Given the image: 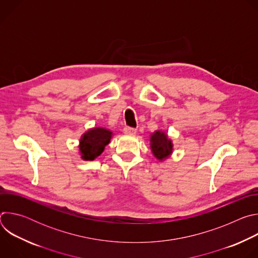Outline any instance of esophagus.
Segmentation results:
<instances>
[{"label":"esophagus","instance_id":"34e87169","mask_svg":"<svg viewBox=\"0 0 258 258\" xmlns=\"http://www.w3.org/2000/svg\"><path fill=\"white\" fill-rule=\"evenodd\" d=\"M123 133L125 135H135L137 133V130L134 128V127H131V126H125L123 128Z\"/></svg>","mask_w":258,"mask_h":258}]
</instances>
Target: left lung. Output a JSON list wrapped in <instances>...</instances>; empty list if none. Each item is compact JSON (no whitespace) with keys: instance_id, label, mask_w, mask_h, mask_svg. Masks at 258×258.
I'll list each match as a JSON object with an SVG mask.
<instances>
[{"instance_id":"left-lung-1","label":"left lung","mask_w":258,"mask_h":258,"mask_svg":"<svg viewBox=\"0 0 258 258\" xmlns=\"http://www.w3.org/2000/svg\"><path fill=\"white\" fill-rule=\"evenodd\" d=\"M150 148L159 161L167 159L173 151V144L167 134L162 131H156L150 136Z\"/></svg>"}]
</instances>
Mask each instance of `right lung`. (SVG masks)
Returning <instances> with one entry per match:
<instances>
[{
	"label": "right lung",
	"mask_w": 258,
	"mask_h": 258,
	"mask_svg": "<svg viewBox=\"0 0 258 258\" xmlns=\"http://www.w3.org/2000/svg\"><path fill=\"white\" fill-rule=\"evenodd\" d=\"M113 133L104 127H94L87 131L80 140V154L82 159L89 161L100 156L110 143Z\"/></svg>",
	"instance_id": "obj_1"
}]
</instances>
